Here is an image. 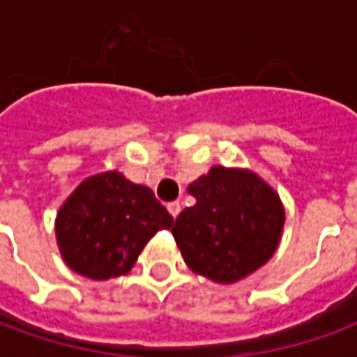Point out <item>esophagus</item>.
Wrapping results in <instances>:
<instances>
[{
	"mask_svg": "<svg viewBox=\"0 0 357 357\" xmlns=\"http://www.w3.org/2000/svg\"><path fill=\"white\" fill-rule=\"evenodd\" d=\"M168 212L172 214V218H178V214L181 212V204L179 202H170L168 204Z\"/></svg>",
	"mask_w": 357,
	"mask_h": 357,
	"instance_id": "1",
	"label": "esophagus"
}]
</instances>
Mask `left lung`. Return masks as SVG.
Wrapping results in <instances>:
<instances>
[{"label":"left lung","mask_w":357,"mask_h":357,"mask_svg":"<svg viewBox=\"0 0 357 357\" xmlns=\"http://www.w3.org/2000/svg\"><path fill=\"white\" fill-rule=\"evenodd\" d=\"M189 193L197 204L176 218L172 235L195 273L237 283L273 256L284 210L255 172L214 166L189 185Z\"/></svg>","instance_id":"obj_1"}]
</instances>
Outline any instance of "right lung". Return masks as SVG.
Masks as SVG:
<instances>
[{
    "instance_id": "1",
    "label": "right lung",
    "mask_w": 357,
    "mask_h": 357,
    "mask_svg": "<svg viewBox=\"0 0 357 357\" xmlns=\"http://www.w3.org/2000/svg\"><path fill=\"white\" fill-rule=\"evenodd\" d=\"M174 218L155 193L120 172L91 176L74 189L57 214L55 233L66 266L105 281L126 275L151 237Z\"/></svg>"
}]
</instances>
